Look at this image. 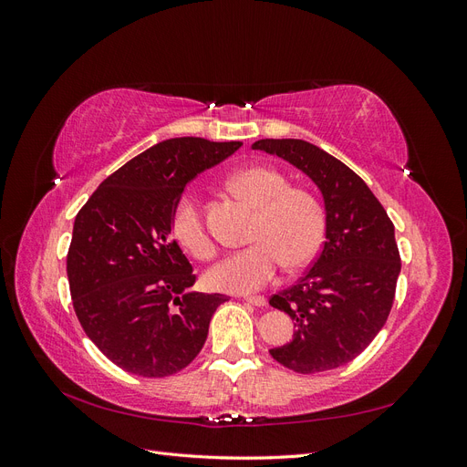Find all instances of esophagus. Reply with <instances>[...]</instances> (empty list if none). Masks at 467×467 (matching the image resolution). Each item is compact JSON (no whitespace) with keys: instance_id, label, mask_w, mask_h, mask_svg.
Returning <instances> with one entry per match:
<instances>
[{"instance_id":"esophagus-1","label":"esophagus","mask_w":467,"mask_h":467,"mask_svg":"<svg viewBox=\"0 0 467 467\" xmlns=\"http://www.w3.org/2000/svg\"><path fill=\"white\" fill-rule=\"evenodd\" d=\"M244 300L251 306H257V307H263L266 306V298L265 296H244Z\"/></svg>"}]
</instances>
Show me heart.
Instances as JSON below:
<instances>
[{
	"label": "heart",
	"mask_w": 467,
	"mask_h": 467,
	"mask_svg": "<svg viewBox=\"0 0 467 467\" xmlns=\"http://www.w3.org/2000/svg\"><path fill=\"white\" fill-rule=\"evenodd\" d=\"M232 187L259 208L251 245L234 251L206 273L208 285L220 292L249 294L273 282L282 265L302 268L312 263L323 245L325 214L312 192L290 187L273 167L251 165L230 179ZM171 232L177 244L199 259L214 255V242L201 216L199 201L185 192L175 204Z\"/></svg>",
	"instance_id": "b5f03b06"
}]
</instances>
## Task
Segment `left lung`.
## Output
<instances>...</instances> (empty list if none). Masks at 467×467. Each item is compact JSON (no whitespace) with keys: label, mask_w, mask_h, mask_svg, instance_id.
Instances as JSON below:
<instances>
[{"label":"left lung","mask_w":467,"mask_h":467,"mask_svg":"<svg viewBox=\"0 0 467 467\" xmlns=\"http://www.w3.org/2000/svg\"><path fill=\"white\" fill-rule=\"evenodd\" d=\"M312 179L325 208V244L312 268L271 306L286 312L292 341L273 358L300 374L333 370L357 358L384 327L401 271L393 223L368 185L327 151L306 140H259Z\"/></svg>","instance_id":"1"}]
</instances>
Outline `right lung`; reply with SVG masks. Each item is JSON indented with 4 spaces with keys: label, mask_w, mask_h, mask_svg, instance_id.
Masks as SVG:
<instances>
[{
    "label": "right lung",
    "mask_w": 467,
    "mask_h": 467,
    "mask_svg": "<svg viewBox=\"0 0 467 467\" xmlns=\"http://www.w3.org/2000/svg\"><path fill=\"white\" fill-rule=\"evenodd\" d=\"M242 142L169 138L107 177L74 222L67 280L83 331L119 368L171 376L208 337L223 294L189 290L196 276L173 242L171 216L189 182Z\"/></svg>",
    "instance_id": "1"
}]
</instances>
